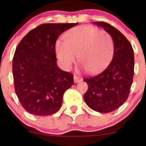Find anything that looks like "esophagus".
Returning a JSON list of instances; mask_svg holds the SVG:
<instances>
[{"label":"esophagus","mask_w":146,"mask_h":146,"mask_svg":"<svg viewBox=\"0 0 146 146\" xmlns=\"http://www.w3.org/2000/svg\"><path fill=\"white\" fill-rule=\"evenodd\" d=\"M73 79H74V82L75 83H78L80 82H81L82 80V79L81 78H79V77L76 76V75H75L74 77H73Z\"/></svg>","instance_id":"esophagus-1"}]
</instances>
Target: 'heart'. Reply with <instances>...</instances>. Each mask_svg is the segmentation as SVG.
<instances>
[{"mask_svg":"<svg viewBox=\"0 0 146 146\" xmlns=\"http://www.w3.org/2000/svg\"><path fill=\"white\" fill-rule=\"evenodd\" d=\"M56 51L64 69L69 70L79 56L82 69L95 74L104 69L111 60L114 42L106 31L84 25L69 30L64 40L56 42Z\"/></svg>","mask_w":146,"mask_h":146,"instance_id":"obj_1","label":"heart"}]
</instances>
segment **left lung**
<instances>
[{"mask_svg":"<svg viewBox=\"0 0 146 146\" xmlns=\"http://www.w3.org/2000/svg\"><path fill=\"white\" fill-rule=\"evenodd\" d=\"M113 38L114 53L109 65L95 77L84 79L88 90L84 95L86 104L95 111L110 113L126 101L134 75V51L132 45L122 33L108 23L94 22Z\"/></svg>","mask_w":146,"mask_h":146,"instance_id":"obj_1","label":"left lung"}]
</instances>
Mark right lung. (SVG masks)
<instances>
[{"mask_svg":"<svg viewBox=\"0 0 146 146\" xmlns=\"http://www.w3.org/2000/svg\"><path fill=\"white\" fill-rule=\"evenodd\" d=\"M78 23H46L30 31L16 47L13 58L15 92L28 113H56L63 95L74 84L73 75L57 65L56 42L64 31Z\"/></svg>","mask_w":146,"mask_h":146,"instance_id":"obj_1","label":"right lung"}]
</instances>
